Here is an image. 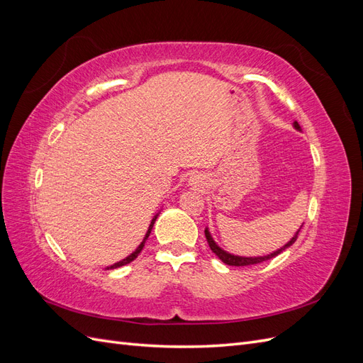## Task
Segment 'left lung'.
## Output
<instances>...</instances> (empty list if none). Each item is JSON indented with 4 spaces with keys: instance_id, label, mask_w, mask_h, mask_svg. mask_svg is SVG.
Returning <instances> with one entry per match:
<instances>
[{
    "instance_id": "left-lung-1",
    "label": "left lung",
    "mask_w": 363,
    "mask_h": 363,
    "mask_svg": "<svg viewBox=\"0 0 363 363\" xmlns=\"http://www.w3.org/2000/svg\"><path fill=\"white\" fill-rule=\"evenodd\" d=\"M294 127H295L296 130H300L298 123H294ZM298 233H300V230H298V232L295 233V236L289 240V242H288L286 245H283L280 250L271 252V255H267V256H259V257H242V256L230 255V252L224 251L223 248H219V247L216 245L215 240H213V238L211 236V232H208L207 228L204 230V235H206V239H207V244H208V247H211V250L215 252V255H216L219 259H221V260L225 263V265H230V267H248V265H256V263H262V262H267V260H269V259H272V257H276V256H279V255H280V252H281L283 250L289 248V247L295 242L296 238H298Z\"/></svg>"
}]
</instances>
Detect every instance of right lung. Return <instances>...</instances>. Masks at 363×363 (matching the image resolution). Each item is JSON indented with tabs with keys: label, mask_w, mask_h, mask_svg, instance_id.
Segmentation results:
<instances>
[{
	"label": "right lung",
	"mask_w": 363,
	"mask_h": 363,
	"mask_svg": "<svg viewBox=\"0 0 363 363\" xmlns=\"http://www.w3.org/2000/svg\"><path fill=\"white\" fill-rule=\"evenodd\" d=\"M156 219H157V215L151 219V224H150V227H148V232H147L144 240H142V242H140V245H139L133 252H131V255H130L128 257H125V259H123V260H119V262L113 263L112 267H107V269H115V268H119V267H124V265H127V263L133 262V260L138 257V255H139V252L142 251V248H144V245H145V240L148 239V236H150V233H151V228H152V225H155V223H156Z\"/></svg>",
	"instance_id": "right-lung-1"
}]
</instances>
